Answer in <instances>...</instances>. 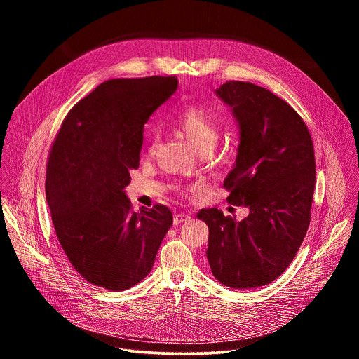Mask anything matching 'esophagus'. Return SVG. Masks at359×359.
<instances>
[{
  "mask_svg": "<svg viewBox=\"0 0 359 359\" xmlns=\"http://www.w3.org/2000/svg\"><path fill=\"white\" fill-rule=\"evenodd\" d=\"M189 219H190V216L186 215V213H176V215L173 216V223L177 226V224H180V223L187 222Z\"/></svg>",
  "mask_w": 359,
  "mask_h": 359,
  "instance_id": "1",
  "label": "esophagus"
}]
</instances>
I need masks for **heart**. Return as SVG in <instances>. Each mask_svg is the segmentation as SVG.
<instances>
[{
  "mask_svg": "<svg viewBox=\"0 0 359 359\" xmlns=\"http://www.w3.org/2000/svg\"><path fill=\"white\" fill-rule=\"evenodd\" d=\"M176 128L186 136L189 143L196 150H212L220 136L222 122L220 119L201 105H187L175 118ZM159 143V135L156 130H150L147 135V143L144 147V155H155V150ZM200 186L193 184L187 189H180L183 194L197 190Z\"/></svg>",
  "mask_w": 359,
  "mask_h": 359,
  "instance_id": "b5f03b06",
  "label": "heart"
}]
</instances>
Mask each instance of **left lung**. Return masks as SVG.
Returning a JSON list of instances; mask_svg holds the SVG:
<instances>
[{
  "mask_svg": "<svg viewBox=\"0 0 359 359\" xmlns=\"http://www.w3.org/2000/svg\"><path fill=\"white\" fill-rule=\"evenodd\" d=\"M216 92L240 125L236 166L223 184L227 201L250 215L237 222L217 209H201L197 217L209 226L213 276L231 288L262 287L285 271L309 230L314 144L302 118L269 89L229 81Z\"/></svg>",
  "mask_w": 359,
  "mask_h": 359,
  "instance_id": "obj_1",
  "label": "left lung"
}]
</instances>
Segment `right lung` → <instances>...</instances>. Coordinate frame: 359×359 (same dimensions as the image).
I'll return each mask as SVG.
<instances>
[{"label": "right lung", "instance_id": "1", "mask_svg": "<svg viewBox=\"0 0 359 359\" xmlns=\"http://www.w3.org/2000/svg\"><path fill=\"white\" fill-rule=\"evenodd\" d=\"M177 78L102 82L68 112L49 150L45 191L72 267L90 284L122 291L151 270L173 223L165 204L133 212L123 189L139 168L143 126Z\"/></svg>", "mask_w": 359, "mask_h": 359}]
</instances>
